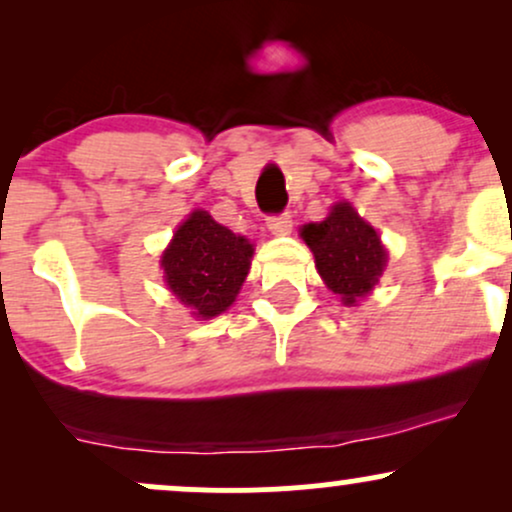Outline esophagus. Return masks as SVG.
I'll list each match as a JSON object with an SVG mask.
<instances>
[{
  "label": "esophagus",
  "instance_id": "obj_1",
  "mask_svg": "<svg viewBox=\"0 0 512 512\" xmlns=\"http://www.w3.org/2000/svg\"><path fill=\"white\" fill-rule=\"evenodd\" d=\"M291 214H276V216H269L267 219V228L274 233V236H286V233H291Z\"/></svg>",
  "mask_w": 512,
  "mask_h": 512
}]
</instances>
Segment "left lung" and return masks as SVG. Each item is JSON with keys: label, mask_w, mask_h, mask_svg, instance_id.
<instances>
[{"label": "left lung", "mask_w": 512, "mask_h": 512, "mask_svg": "<svg viewBox=\"0 0 512 512\" xmlns=\"http://www.w3.org/2000/svg\"><path fill=\"white\" fill-rule=\"evenodd\" d=\"M301 236L315 255V267L327 289L344 305L366 298L387 264L378 231L356 214L349 202H337L325 221L305 223Z\"/></svg>", "instance_id": "left-lung-1"}]
</instances>
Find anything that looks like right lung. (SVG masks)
<instances>
[{"label": "right lung", "mask_w": 512, "mask_h": 512, "mask_svg": "<svg viewBox=\"0 0 512 512\" xmlns=\"http://www.w3.org/2000/svg\"><path fill=\"white\" fill-rule=\"evenodd\" d=\"M255 248L197 209L180 223L163 250L161 267L168 289L195 317L221 315L236 301L250 272Z\"/></svg>", "instance_id": "add662e5"}]
</instances>
